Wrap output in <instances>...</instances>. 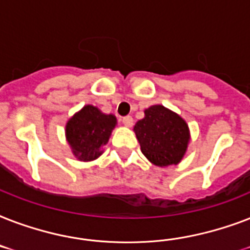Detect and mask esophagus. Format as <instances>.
I'll use <instances>...</instances> for the list:
<instances>
[{"mask_svg":"<svg viewBox=\"0 0 250 250\" xmlns=\"http://www.w3.org/2000/svg\"><path fill=\"white\" fill-rule=\"evenodd\" d=\"M122 122H123V125H125V127H132L133 125V118L132 117H125L123 119H122Z\"/></svg>","mask_w":250,"mask_h":250,"instance_id":"1","label":"esophagus"}]
</instances>
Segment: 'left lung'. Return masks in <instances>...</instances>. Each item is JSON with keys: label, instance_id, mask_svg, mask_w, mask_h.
<instances>
[{"label": "left lung", "instance_id": "left-lung-1", "mask_svg": "<svg viewBox=\"0 0 250 250\" xmlns=\"http://www.w3.org/2000/svg\"><path fill=\"white\" fill-rule=\"evenodd\" d=\"M141 152L150 164L168 167L180 164L190 140L188 123L164 105L144 110V118L133 127Z\"/></svg>", "mask_w": 250, "mask_h": 250}]
</instances>
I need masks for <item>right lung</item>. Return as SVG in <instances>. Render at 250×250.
<instances>
[{"mask_svg": "<svg viewBox=\"0 0 250 250\" xmlns=\"http://www.w3.org/2000/svg\"><path fill=\"white\" fill-rule=\"evenodd\" d=\"M115 125V115L102 113L93 105H85L66 123V141L78 160L90 162L104 153V146L107 144Z\"/></svg>", "mask_w": 250, "mask_h": 250, "instance_id": "1", "label": "right lung"}]
</instances>
